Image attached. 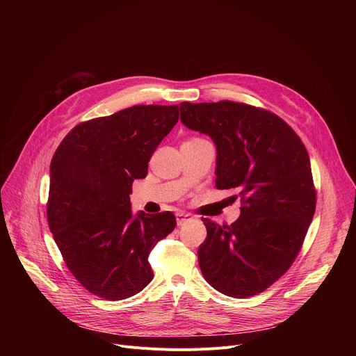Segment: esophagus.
<instances>
[{
    "label": "esophagus",
    "mask_w": 356,
    "mask_h": 356,
    "mask_svg": "<svg viewBox=\"0 0 356 356\" xmlns=\"http://www.w3.org/2000/svg\"><path fill=\"white\" fill-rule=\"evenodd\" d=\"M176 217H177V225H183V224L188 222L190 220H193V217L190 214H183V213H179Z\"/></svg>",
    "instance_id": "esophagus-1"
}]
</instances>
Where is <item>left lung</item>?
<instances>
[{
	"label": "left lung",
	"instance_id": "left-lung-1",
	"mask_svg": "<svg viewBox=\"0 0 356 356\" xmlns=\"http://www.w3.org/2000/svg\"><path fill=\"white\" fill-rule=\"evenodd\" d=\"M180 120L213 139L216 186L236 190L242 201L231 225L202 218L207 239L197 253L201 273L229 297L262 293L294 262L316 211L307 149L277 115L234 101H184Z\"/></svg>",
	"mask_w": 356,
	"mask_h": 356
}]
</instances>
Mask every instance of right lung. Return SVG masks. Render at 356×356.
I'll use <instances>...</instances> for the list:
<instances>
[{"instance_id":"1","label":"right lung","mask_w":356,"mask_h":356,"mask_svg":"<svg viewBox=\"0 0 356 356\" xmlns=\"http://www.w3.org/2000/svg\"><path fill=\"white\" fill-rule=\"evenodd\" d=\"M179 121V106H134L74 127L50 163L47 222L73 276L124 300L154 279L149 253L176 227L170 211L131 210L132 183Z\"/></svg>"}]
</instances>
